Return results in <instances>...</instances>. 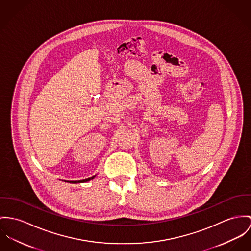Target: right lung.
Wrapping results in <instances>:
<instances>
[{
    "label": "right lung",
    "instance_id": "add662e5",
    "mask_svg": "<svg viewBox=\"0 0 251 251\" xmlns=\"http://www.w3.org/2000/svg\"><path fill=\"white\" fill-rule=\"evenodd\" d=\"M95 177V176H93V177H89V178H87V179H83V180H76V181H70V182H72V183H77V182H84V181H89V180H91V179H93Z\"/></svg>",
    "mask_w": 251,
    "mask_h": 251
}]
</instances>
